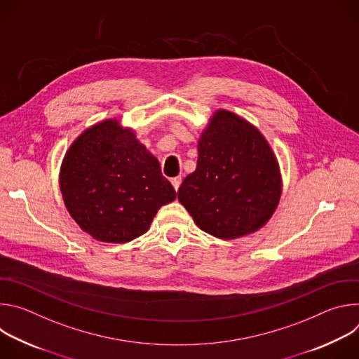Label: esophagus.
<instances>
[{"instance_id": "obj_1", "label": "esophagus", "mask_w": 359, "mask_h": 359, "mask_svg": "<svg viewBox=\"0 0 359 359\" xmlns=\"http://www.w3.org/2000/svg\"><path fill=\"white\" fill-rule=\"evenodd\" d=\"M170 183L173 184V187H175V190L177 191V189H179V186H180V183H182V177L180 176H177V177H173L172 180H170Z\"/></svg>"}]
</instances>
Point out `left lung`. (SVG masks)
<instances>
[{"label": "left lung", "mask_w": 359, "mask_h": 359, "mask_svg": "<svg viewBox=\"0 0 359 359\" xmlns=\"http://www.w3.org/2000/svg\"><path fill=\"white\" fill-rule=\"evenodd\" d=\"M197 151L196 170L177 190L197 227L223 240L262 229L281 197L278 162L262 132L220 109L203 130Z\"/></svg>", "instance_id": "8db88e82"}]
</instances>
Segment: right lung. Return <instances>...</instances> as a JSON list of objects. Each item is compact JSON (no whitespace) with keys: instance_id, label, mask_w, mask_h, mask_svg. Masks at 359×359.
Returning a JSON list of instances; mask_svg holds the SVG:
<instances>
[{"instance_id":"add662e5","label":"right lung","mask_w":359,"mask_h":359,"mask_svg":"<svg viewBox=\"0 0 359 359\" xmlns=\"http://www.w3.org/2000/svg\"><path fill=\"white\" fill-rule=\"evenodd\" d=\"M60 187L67 210L85 233L118 244L144 234L158 210L176 198L158 159L116 119L76 137L62 161Z\"/></svg>"}]
</instances>
